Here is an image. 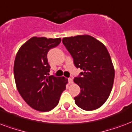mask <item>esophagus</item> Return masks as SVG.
Masks as SVG:
<instances>
[{
    "mask_svg": "<svg viewBox=\"0 0 132 132\" xmlns=\"http://www.w3.org/2000/svg\"><path fill=\"white\" fill-rule=\"evenodd\" d=\"M68 82H69V84H72L73 83V79L71 78H68Z\"/></svg>",
    "mask_w": 132,
    "mask_h": 132,
    "instance_id": "34e87169",
    "label": "esophagus"
}]
</instances>
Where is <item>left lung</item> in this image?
I'll return each instance as SVG.
<instances>
[{"label":"left lung","instance_id":"1","mask_svg":"<svg viewBox=\"0 0 132 132\" xmlns=\"http://www.w3.org/2000/svg\"><path fill=\"white\" fill-rule=\"evenodd\" d=\"M62 41L75 67L82 70L73 78L80 87L76 104L86 111L96 110L108 100L114 83V66L107 48L89 35L63 38Z\"/></svg>","mask_w":132,"mask_h":132}]
</instances>
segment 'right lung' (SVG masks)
<instances>
[{
    "mask_svg": "<svg viewBox=\"0 0 132 132\" xmlns=\"http://www.w3.org/2000/svg\"><path fill=\"white\" fill-rule=\"evenodd\" d=\"M61 38L33 37L18 50L14 66L15 82L18 92L33 109L50 111L58 105L66 88L67 79L50 76L47 53L60 44Z\"/></svg>",
    "mask_w": 132,
    "mask_h": 132,
    "instance_id": "add662e5",
    "label": "right lung"
}]
</instances>
